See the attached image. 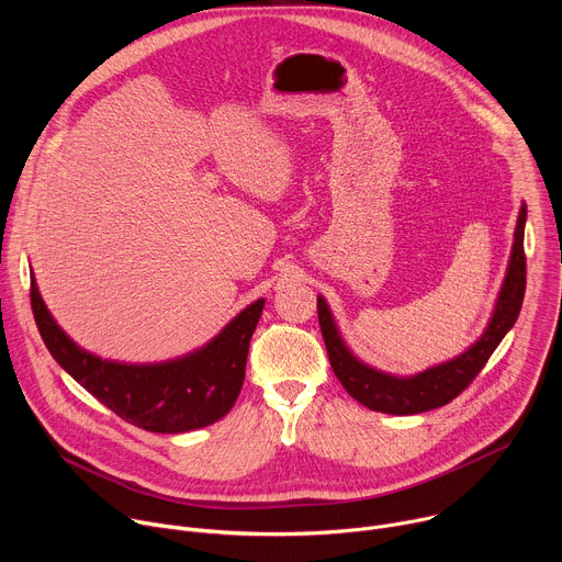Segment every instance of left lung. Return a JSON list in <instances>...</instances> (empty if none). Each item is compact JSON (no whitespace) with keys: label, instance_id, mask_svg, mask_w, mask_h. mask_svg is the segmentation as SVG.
<instances>
[{"label":"left lung","instance_id":"8db88e82","mask_svg":"<svg viewBox=\"0 0 562 562\" xmlns=\"http://www.w3.org/2000/svg\"><path fill=\"white\" fill-rule=\"evenodd\" d=\"M525 220L527 206H520L516 233H514V247L507 267V276L496 300L494 315L485 334L480 336L464 353L458 358L436 364L423 373L400 378L391 373H382L364 362H360L342 342L338 327L334 323V315L323 295H317V319L319 331H323L329 362L342 386L351 397H356L360 405L371 412L393 414V416H414L429 409H438L456 395H460L471 380L483 371L501 340L514 327L518 319L525 284H527V262H525Z\"/></svg>","mask_w":562,"mask_h":562}]
</instances>
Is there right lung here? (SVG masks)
<instances>
[{
    "label": "right lung",
    "mask_w": 562,
    "mask_h": 562,
    "mask_svg": "<svg viewBox=\"0 0 562 562\" xmlns=\"http://www.w3.org/2000/svg\"><path fill=\"white\" fill-rule=\"evenodd\" d=\"M31 306L50 356L104 407L146 431L184 434L213 425L235 405L265 300L239 311L202 349L159 364H122L79 349L48 313L35 278Z\"/></svg>",
    "instance_id": "obj_1"
}]
</instances>
